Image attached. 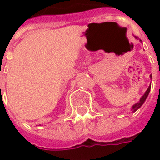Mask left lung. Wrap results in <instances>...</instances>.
I'll return each instance as SVG.
<instances>
[{
	"mask_svg": "<svg viewBox=\"0 0 160 160\" xmlns=\"http://www.w3.org/2000/svg\"><path fill=\"white\" fill-rule=\"evenodd\" d=\"M135 38H138H138H137V37H135ZM139 40H140V41H142L141 39H139ZM150 77L152 78V76H150ZM150 91H151V85H150V86L148 87L147 91H146V92H145V93L143 94V96H142V97L140 98V100H139L138 103H136V104H135V105L133 106L132 108H131V110H132L133 112H136V111L138 110V108H140L141 107H142V105L143 104V103H144L145 99L147 98L148 95H149V92H150Z\"/></svg>",
	"mask_w": 160,
	"mask_h": 160,
	"instance_id": "left-lung-1",
	"label": "left lung"
}]
</instances>
